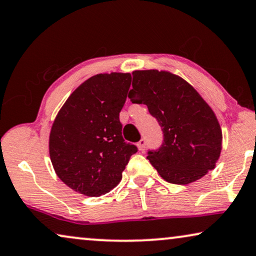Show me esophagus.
Wrapping results in <instances>:
<instances>
[{"label": "esophagus", "instance_id": "34e87169", "mask_svg": "<svg viewBox=\"0 0 256 256\" xmlns=\"http://www.w3.org/2000/svg\"><path fill=\"white\" fill-rule=\"evenodd\" d=\"M137 146H138V148H139V151H144L145 150V148H146V139L145 138H142L138 142V144H137Z\"/></svg>", "mask_w": 256, "mask_h": 256}]
</instances>
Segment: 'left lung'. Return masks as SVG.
Instances as JSON below:
<instances>
[{
	"label": "left lung",
	"mask_w": 256,
	"mask_h": 256,
	"mask_svg": "<svg viewBox=\"0 0 256 256\" xmlns=\"http://www.w3.org/2000/svg\"><path fill=\"white\" fill-rule=\"evenodd\" d=\"M128 98L158 120L162 145L148 159L168 182L187 185L216 168L222 148L216 116L192 85L168 71L136 70Z\"/></svg>",
	"instance_id": "8db88e82"
}]
</instances>
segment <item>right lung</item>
I'll list each match as a JSON object with an SVG mask.
<instances>
[{"label":"right lung","instance_id":"obj_1","mask_svg":"<svg viewBox=\"0 0 256 256\" xmlns=\"http://www.w3.org/2000/svg\"><path fill=\"white\" fill-rule=\"evenodd\" d=\"M131 74H98L82 83L51 126L49 154L58 178L74 192L100 196L120 182L137 146L125 142L119 112Z\"/></svg>","mask_w":256,"mask_h":256}]
</instances>
